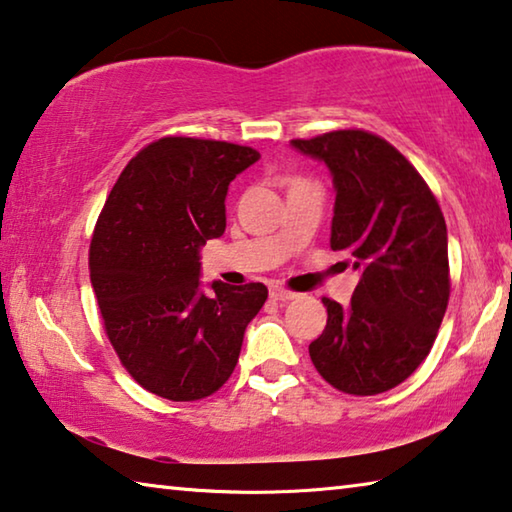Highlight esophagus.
<instances>
[{"label": "esophagus", "instance_id": "esophagus-1", "mask_svg": "<svg viewBox=\"0 0 512 512\" xmlns=\"http://www.w3.org/2000/svg\"><path fill=\"white\" fill-rule=\"evenodd\" d=\"M298 294H294V291H287L282 287H273L271 289V300H275V303H289V300H294Z\"/></svg>", "mask_w": 512, "mask_h": 512}]
</instances>
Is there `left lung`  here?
I'll return each mask as SVG.
<instances>
[{
	"label": "left lung",
	"instance_id": "obj_1",
	"mask_svg": "<svg viewBox=\"0 0 512 512\" xmlns=\"http://www.w3.org/2000/svg\"><path fill=\"white\" fill-rule=\"evenodd\" d=\"M291 148L328 166L330 248L362 273L348 305L323 298L328 323L310 358L339 392H387L431 353L449 303L442 209L415 166L380 136L342 129Z\"/></svg>",
	"mask_w": 512,
	"mask_h": 512
}]
</instances>
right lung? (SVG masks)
<instances>
[{"mask_svg": "<svg viewBox=\"0 0 512 512\" xmlns=\"http://www.w3.org/2000/svg\"><path fill=\"white\" fill-rule=\"evenodd\" d=\"M259 152L166 136L129 161L91 241V285L109 342L148 392L168 401L214 394L237 367L269 289L200 282V250L225 232L227 186Z\"/></svg>", "mask_w": 512, "mask_h": 512, "instance_id": "1", "label": "right lung"}]
</instances>
